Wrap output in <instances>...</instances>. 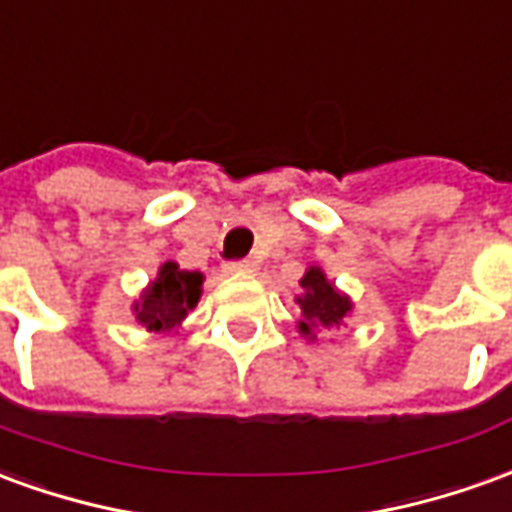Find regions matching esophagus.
I'll list each match as a JSON object with an SVG mask.
<instances>
[{"mask_svg": "<svg viewBox=\"0 0 512 512\" xmlns=\"http://www.w3.org/2000/svg\"><path fill=\"white\" fill-rule=\"evenodd\" d=\"M226 273H253L256 270V262L253 259H237V262H226L223 264Z\"/></svg>", "mask_w": 512, "mask_h": 512, "instance_id": "34e87169", "label": "esophagus"}]
</instances>
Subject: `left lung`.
<instances>
[{
	"label": "left lung",
	"instance_id": "left-lung-1",
	"mask_svg": "<svg viewBox=\"0 0 512 512\" xmlns=\"http://www.w3.org/2000/svg\"><path fill=\"white\" fill-rule=\"evenodd\" d=\"M303 292L297 297V303L303 308V322H300V331L311 336L317 325L322 328H333V325H342V320L350 314V300L336 292L333 284H328V278L322 275L320 267H311L303 275Z\"/></svg>",
	"mask_w": 512,
	"mask_h": 512
}]
</instances>
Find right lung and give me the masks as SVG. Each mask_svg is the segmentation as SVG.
Segmentation results:
<instances>
[{"label":"right lung","instance_id":"1","mask_svg":"<svg viewBox=\"0 0 512 512\" xmlns=\"http://www.w3.org/2000/svg\"><path fill=\"white\" fill-rule=\"evenodd\" d=\"M201 284H204L201 273H187L179 270V264L165 262L159 267L157 281L143 292L140 303H134L137 322L146 325L148 331L176 328L187 317V311L198 303Z\"/></svg>","mask_w":512,"mask_h":512}]
</instances>
